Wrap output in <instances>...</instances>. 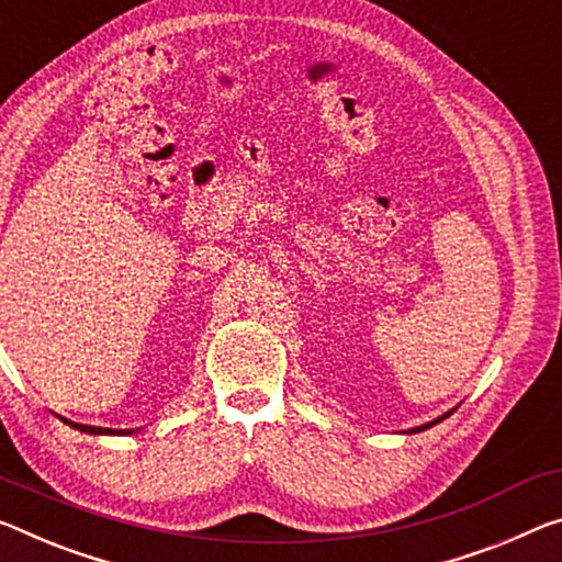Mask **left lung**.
Returning <instances> with one entry per match:
<instances>
[{
	"label": "left lung",
	"instance_id": "1",
	"mask_svg": "<svg viewBox=\"0 0 562 562\" xmlns=\"http://www.w3.org/2000/svg\"><path fill=\"white\" fill-rule=\"evenodd\" d=\"M452 413H456V407H452V409H448V413H445V415H440V417H435V420H432V423H425V425H420V427H413V430H409V435H413V432H423V430H427V427H432V425H438V423H442V420H445V417H450Z\"/></svg>",
	"mask_w": 562,
	"mask_h": 562
}]
</instances>
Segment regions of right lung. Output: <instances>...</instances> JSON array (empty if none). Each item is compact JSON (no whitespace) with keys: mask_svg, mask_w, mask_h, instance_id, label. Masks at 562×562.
Segmentation results:
<instances>
[{"mask_svg":"<svg viewBox=\"0 0 562 562\" xmlns=\"http://www.w3.org/2000/svg\"><path fill=\"white\" fill-rule=\"evenodd\" d=\"M67 425L69 427H75V430H82V432H89V435H110V432H114V430H106V427H92V425H79V423H69L67 420ZM120 432H124V430H120ZM135 430H127V435H132Z\"/></svg>","mask_w":562,"mask_h":562,"instance_id":"obj_1","label":"right lung"}]
</instances>
